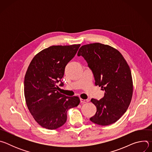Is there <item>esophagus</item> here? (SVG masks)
<instances>
[{"instance_id": "1", "label": "esophagus", "mask_w": 152, "mask_h": 152, "mask_svg": "<svg viewBox=\"0 0 152 152\" xmlns=\"http://www.w3.org/2000/svg\"><path fill=\"white\" fill-rule=\"evenodd\" d=\"M80 103H87V102H89V100H88V99H85V100H84V99H80Z\"/></svg>"}]
</instances>
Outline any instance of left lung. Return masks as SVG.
<instances>
[{
    "label": "left lung",
    "mask_w": 152,
    "mask_h": 152,
    "mask_svg": "<svg viewBox=\"0 0 152 152\" xmlns=\"http://www.w3.org/2000/svg\"><path fill=\"white\" fill-rule=\"evenodd\" d=\"M77 56L85 59L95 85L104 91L102 99L91 100L97 107L91 121L101 126L116 122L126 113L132 97L133 82L127 62L117 49L99 42L82 46Z\"/></svg>",
    "instance_id": "obj_1"
}]
</instances>
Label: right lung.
<instances>
[{
	"mask_svg": "<svg viewBox=\"0 0 152 152\" xmlns=\"http://www.w3.org/2000/svg\"><path fill=\"white\" fill-rule=\"evenodd\" d=\"M80 45L52 46L37 54L31 61L24 80V93L28 109L42 127L56 129L67 121V113L77 106L78 97H68L58 90L64 83L67 64L74 58Z\"/></svg>",
	"mask_w": 152,
	"mask_h": 152,
	"instance_id": "1",
	"label": "right lung"
}]
</instances>
